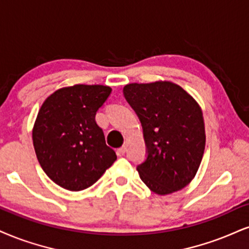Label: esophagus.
I'll use <instances>...</instances> for the list:
<instances>
[{
  "label": "esophagus",
  "mask_w": 249,
  "mask_h": 249,
  "mask_svg": "<svg viewBox=\"0 0 249 249\" xmlns=\"http://www.w3.org/2000/svg\"><path fill=\"white\" fill-rule=\"evenodd\" d=\"M124 152H125V146H121V148H119L118 150H116V155L120 156V157H121V156H124Z\"/></svg>",
  "instance_id": "esophagus-1"
}]
</instances>
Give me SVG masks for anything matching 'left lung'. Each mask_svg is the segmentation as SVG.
Wrapping results in <instances>:
<instances>
[{
	"label": "left lung",
	"instance_id": "obj_1",
	"mask_svg": "<svg viewBox=\"0 0 249 249\" xmlns=\"http://www.w3.org/2000/svg\"><path fill=\"white\" fill-rule=\"evenodd\" d=\"M124 96L143 128L146 158L137 165L140 178L159 195L182 189L195 177L205 148L197 103L171 82L133 83Z\"/></svg>",
	"mask_w": 249,
	"mask_h": 249
}]
</instances>
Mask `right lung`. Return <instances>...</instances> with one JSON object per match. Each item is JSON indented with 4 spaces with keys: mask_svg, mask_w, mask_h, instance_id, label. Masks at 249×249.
Segmentation results:
<instances>
[{
    "mask_svg": "<svg viewBox=\"0 0 249 249\" xmlns=\"http://www.w3.org/2000/svg\"><path fill=\"white\" fill-rule=\"evenodd\" d=\"M110 92L104 85L60 89L39 110L32 135L36 158L50 179L64 189L89 188L116 160L96 122Z\"/></svg>",
    "mask_w": 249,
    "mask_h": 249,
    "instance_id": "1",
    "label": "right lung"
}]
</instances>
